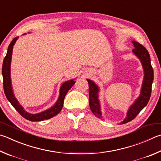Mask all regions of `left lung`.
Returning a JSON list of instances; mask_svg holds the SVG:
<instances>
[{
  "mask_svg": "<svg viewBox=\"0 0 161 161\" xmlns=\"http://www.w3.org/2000/svg\"><path fill=\"white\" fill-rule=\"evenodd\" d=\"M134 46L133 53L138 57L142 63L144 70V78L142 84V89L139 97L136 99L134 103L131 106L127 112V115L123 122L120 124H125L132 120L137 116L144 108L147 106L149 101L151 94L152 83L153 80V69L151 64L150 55L144 46L139 43L132 42ZM89 83V106L92 112L98 118H101V107L98 99V87L94 82L89 80H86Z\"/></svg>",
  "mask_w": 161,
  "mask_h": 161,
  "instance_id": "1",
  "label": "left lung"
}]
</instances>
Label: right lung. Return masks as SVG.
I'll use <instances>...</instances> for the list:
<instances>
[{"label":"right lung","mask_w":161,"mask_h":161,"mask_svg":"<svg viewBox=\"0 0 161 161\" xmlns=\"http://www.w3.org/2000/svg\"><path fill=\"white\" fill-rule=\"evenodd\" d=\"M18 39V36L14 38L8 46L7 54L3 60L2 67V75L3 78V89L5 96L8 98V100L10 101L14 109L21 115L23 118L28 119L31 122H38L42 121L44 119H50L53 117L58 115L62 110L64 103V99H65V95L67 94L68 91L71 89V87L74 85L76 81L75 80H69L65 81L63 84V85L60 87V96L58 101L51 108L43 111L42 113L38 114H30L23 109V108L20 106L17 99L14 98L13 90L11 86V80H10V62L12 58V53H13V48L16 42L17 39Z\"/></svg>","instance_id":"obj_1"}]
</instances>
